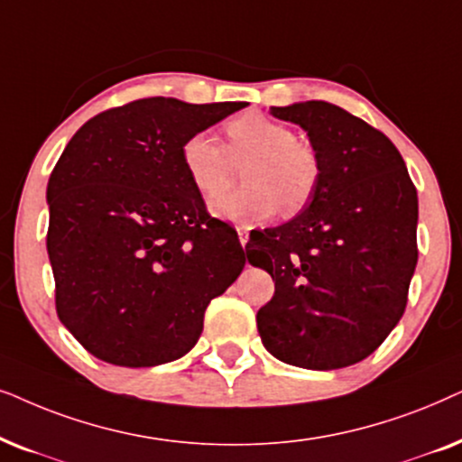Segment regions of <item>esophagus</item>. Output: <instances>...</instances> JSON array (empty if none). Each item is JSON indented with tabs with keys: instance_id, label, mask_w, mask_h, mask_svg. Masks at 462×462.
I'll return each instance as SVG.
<instances>
[{
	"instance_id": "esophagus-1",
	"label": "esophagus",
	"mask_w": 462,
	"mask_h": 462,
	"mask_svg": "<svg viewBox=\"0 0 462 462\" xmlns=\"http://www.w3.org/2000/svg\"><path fill=\"white\" fill-rule=\"evenodd\" d=\"M236 232H238V241H241V245L245 247V245L249 243V232L245 230V227H236Z\"/></svg>"
}]
</instances>
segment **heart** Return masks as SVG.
Returning <instances> with one entry per match:
<instances>
[{
    "label": "heart",
    "mask_w": 462,
    "mask_h": 462,
    "mask_svg": "<svg viewBox=\"0 0 462 462\" xmlns=\"http://www.w3.org/2000/svg\"><path fill=\"white\" fill-rule=\"evenodd\" d=\"M227 147L211 133H192L181 145V164L202 196H211L229 179L234 162L250 158L242 171L248 186L213 196L208 208L227 221H263L279 205L298 213L319 181V162L309 145L295 141L291 128L262 114H243L226 125Z\"/></svg>",
    "instance_id": "1"
}]
</instances>
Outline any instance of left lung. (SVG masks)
<instances>
[{"label": "left lung", "instance_id": "left-lung-1", "mask_svg": "<svg viewBox=\"0 0 462 462\" xmlns=\"http://www.w3.org/2000/svg\"><path fill=\"white\" fill-rule=\"evenodd\" d=\"M270 114L304 128L319 181L302 213L247 243L251 266L274 281L257 331L282 364H359L408 302L418 262L416 188L391 139L342 107L304 101Z\"/></svg>", "mask_w": 462, "mask_h": 462}]
</instances>
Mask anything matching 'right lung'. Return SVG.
<instances>
[{"label":"right lung","instance_id":"1","mask_svg":"<svg viewBox=\"0 0 462 462\" xmlns=\"http://www.w3.org/2000/svg\"><path fill=\"white\" fill-rule=\"evenodd\" d=\"M243 107L139 98L90 118L60 153L46 189L57 312L97 359H180L199 342L208 302L241 274V243L207 215L181 145Z\"/></svg>","mask_w":462,"mask_h":462}]
</instances>
